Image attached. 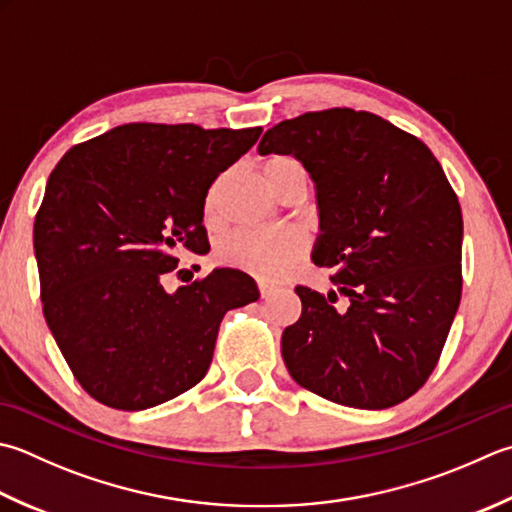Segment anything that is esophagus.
<instances>
[{
	"label": "esophagus",
	"mask_w": 512,
	"mask_h": 512,
	"mask_svg": "<svg viewBox=\"0 0 512 512\" xmlns=\"http://www.w3.org/2000/svg\"><path fill=\"white\" fill-rule=\"evenodd\" d=\"M257 286H259V295H262L264 299L275 293V286H273V284H268V282H264V279H259Z\"/></svg>",
	"instance_id": "esophagus-1"
}]
</instances>
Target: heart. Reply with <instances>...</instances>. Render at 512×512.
<instances>
[{
	"label": "heart",
	"mask_w": 512,
	"mask_h": 512,
	"mask_svg": "<svg viewBox=\"0 0 512 512\" xmlns=\"http://www.w3.org/2000/svg\"><path fill=\"white\" fill-rule=\"evenodd\" d=\"M262 173L266 184L277 197L293 188L306 190L308 173L304 164L293 155H270L264 159ZM224 188V177L210 186L206 195V222H219V195ZM306 253V237L297 230H235L222 239L217 255L224 264L248 270L259 277H279Z\"/></svg>",
	"instance_id": "heart-1"
}]
</instances>
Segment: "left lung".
<instances>
[{
  "label": "left lung",
  "mask_w": 512,
  "mask_h": 512,
  "mask_svg": "<svg viewBox=\"0 0 512 512\" xmlns=\"http://www.w3.org/2000/svg\"><path fill=\"white\" fill-rule=\"evenodd\" d=\"M259 155H295L317 188L313 259L347 297L297 286L290 377L328 402L382 410L433 373L462 299V208L430 148L379 115L328 108L279 122Z\"/></svg>",
  "instance_id": "1"
}]
</instances>
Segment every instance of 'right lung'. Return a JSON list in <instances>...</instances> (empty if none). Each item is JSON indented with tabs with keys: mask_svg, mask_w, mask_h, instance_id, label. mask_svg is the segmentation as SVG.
<instances>
[{
	"mask_svg": "<svg viewBox=\"0 0 512 512\" xmlns=\"http://www.w3.org/2000/svg\"><path fill=\"white\" fill-rule=\"evenodd\" d=\"M262 126L124 124L77 144L48 177L33 244L44 317L86 393L144 410L199 384L253 277L215 268L168 293L179 255H204V204ZM182 273V270H179ZM177 273V275H179Z\"/></svg>",
	"mask_w": 512,
	"mask_h": 512,
	"instance_id": "obj_1",
	"label": "right lung"
}]
</instances>
